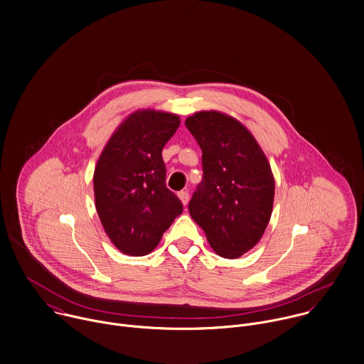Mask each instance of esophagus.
<instances>
[{"mask_svg":"<svg viewBox=\"0 0 364 364\" xmlns=\"http://www.w3.org/2000/svg\"><path fill=\"white\" fill-rule=\"evenodd\" d=\"M178 198L181 199V202H182L183 205H188V202H189V193H188V191H181V192H178Z\"/></svg>","mask_w":364,"mask_h":364,"instance_id":"esophagus-1","label":"esophagus"}]
</instances>
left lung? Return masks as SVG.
I'll return each mask as SVG.
<instances>
[{
	"label": "left lung",
	"instance_id": "8db88e82",
	"mask_svg": "<svg viewBox=\"0 0 364 364\" xmlns=\"http://www.w3.org/2000/svg\"><path fill=\"white\" fill-rule=\"evenodd\" d=\"M202 149L203 179L188 205L210 247L237 259L262 239L270 220L274 178L250 131L219 111H199L185 121Z\"/></svg>",
	"mask_w": 364,
	"mask_h": 364
}]
</instances>
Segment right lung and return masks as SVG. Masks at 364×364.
<instances>
[{
    "instance_id": "add662e5",
    "label": "right lung",
    "mask_w": 364,
    "mask_h": 364,
    "mask_svg": "<svg viewBox=\"0 0 364 364\" xmlns=\"http://www.w3.org/2000/svg\"><path fill=\"white\" fill-rule=\"evenodd\" d=\"M181 124L176 114L138 109L129 114L104 146L94 171L95 208L114 246L145 256L182 213L166 185L162 149Z\"/></svg>"
}]
</instances>
